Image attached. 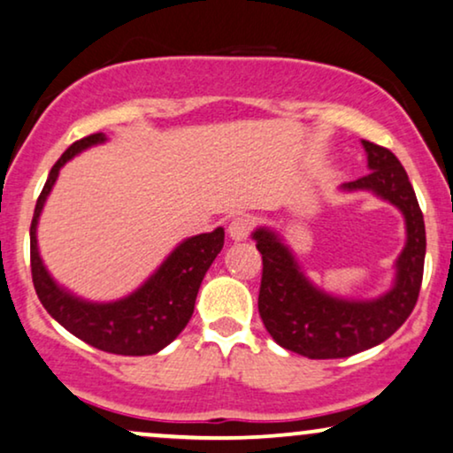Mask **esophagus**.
Here are the masks:
<instances>
[{"mask_svg": "<svg viewBox=\"0 0 453 453\" xmlns=\"http://www.w3.org/2000/svg\"><path fill=\"white\" fill-rule=\"evenodd\" d=\"M250 230H253V219L249 215H240L234 217L227 226V234H230L232 240H246L249 238Z\"/></svg>", "mask_w": 453, "mask_h": 453, "instance_id": "obj_1", "label": "esophagus"}]
</instances>
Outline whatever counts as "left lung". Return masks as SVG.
Wrapping results in <instances>:
<instances>
[{
	"mask_svg": "<svg viewBox=\"0 0 453 453\" xmlns=\"http://www.w3.org/2000/svg\"><path fill=\"white\" fill-rule=\"evenodd\" d=\"M370 173L342 192H372L402 211L405 246L395 261L393 286L376 299H342L305 276L290 246L272 227H257L263 257L259 313L272 339L309 359L349 357L385 342L410 318L425 272L426 232L408 173L387 148L362 140Z\"/></svg>",
	"mask_w": 453,
	"mask_h": 453,
	"instance_id": "obj_1",
	"label": "left lung"
}]
</instances>
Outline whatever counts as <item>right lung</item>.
<instances>
[{
    "label": "right lung",
    "mask_w": 453,
    "mask_h": 453,
    "mask_svg": "<svg viewBox=\"0 0 453 453\" xmlns=\"http://www.w3.org/2000/svg\"><path fill=\"white\" fill-rule=\"evenodd\" d=\"M104 134L74 142L58 158L39 194L31 221V273L37 296L60 326L100 351L152 355L177 339L194 313L204 273L223 249V227L181 240L140 288L123 299L98 303L77 296L51 278L37 244V226L51 188L68 160L91 146L104 144Z\"/></svg>",
    "instance_id": "obj_1"
}]
</instances>
